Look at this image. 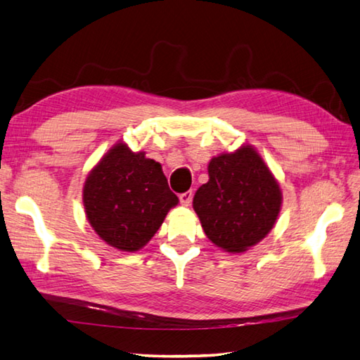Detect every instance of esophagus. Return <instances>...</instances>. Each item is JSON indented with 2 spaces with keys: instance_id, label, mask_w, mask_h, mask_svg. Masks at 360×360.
Masks as SVG:
<instances>
[{
  "instance_id": "34e87169",
  "label": "esophagus",
  "mask_w": 360,
  "mask_h": 360,
  "mask_svg": "<svg viewBox=\"0 0 360 360\" xmlns=\"http://www.w3.org/2000/svg\"><path fill=\"white\" fill-rule=\"evenodd\" d=\"M180 202H181V205H185V207L191 205V202H193V191H186V193L180 194Z\"/></svg>"
}]
</instances>
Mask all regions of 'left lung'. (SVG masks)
I'll return each mask as SVG.
<instances>
[{
    "mask_svg": "<svg viewBox=\"0 0 360 360\" xmlns=\"http://www.w3.org/2000/svg\"><path fill=\"white\" fill-rule=\"evenodd\" d=\"M281 207L279 181L249 144L210 160L208 181L193 199L207 238L230 254L260 243L276 226Z\"/></svg>",
    "mask_w": 360,
    "mask_h": 360,
    "instance_id": "obj_1",
    "label": "left lung"
}]
</instances>
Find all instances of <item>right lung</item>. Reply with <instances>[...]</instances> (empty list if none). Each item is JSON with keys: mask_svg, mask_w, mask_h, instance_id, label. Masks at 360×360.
Segmentation results:
<instances>
[{"mask_svg": "<svg viewBox=\"0 0 360 360\" xmlns=\"http://www.w3.org/2000/svg\"><path fill=\"white\" fill-rule=\"evenodd\" d=\"M86 218L108 246L136 252L152 240L179 198L169 189L160 162L119 141L87 174Z\"/></svg>", "mask_w": 360, "mask_h": 360, "instance_id": "add662e5", "label": "right lung"}]
</instances>
